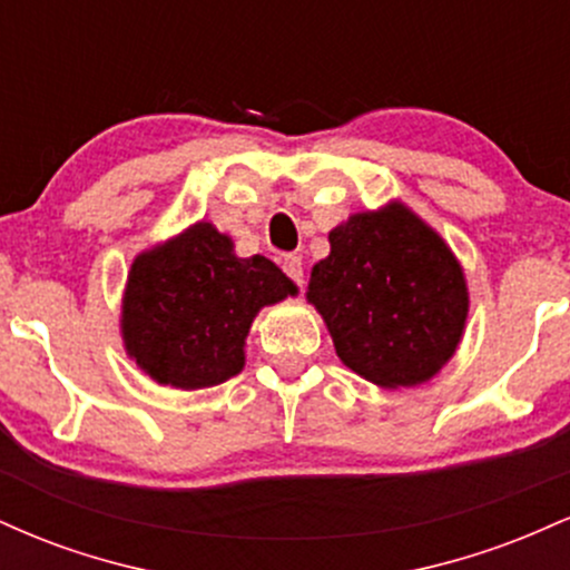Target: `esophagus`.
<instances>
[{
  "mask_svg": "<svg viewBox=\"0 0 570 570\" xmlns=\"http://www.w3.org/2000/svg\"><path fill=\"white\" fill-rule=\"evenodd\" d=\"M281 267H284V273L289 276L294 284L303 286L305 284V273H303V259L294 257V254H286L284 263H281Z\"/></svg>",
  "mask_w": 570,
  "mask_h": 570,
  "instance_id": "obj_1",
  "label": "esophagus"
}]
</instances>
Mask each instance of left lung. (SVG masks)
Here are the masks:
<instances>
[{"mask_svg":"<svg viewBox=\"0 0 570 570\" xmlns=\"http://www.w3.org/2000/svg\"><path fill=\"white\" fill-rule=\"evenodd\" d=\"M307 303L337 356L364 381L426 383L453 358L469 316L463 267L442 235L404 203L353 214L313 265Z\"/></svg>","mask_w":570,"mask_h":570,"instance_id":"1","label":"left lung"}]
</instances>
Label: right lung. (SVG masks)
<instances>
[{"label": "right lung", "instance_id": "add662e5", "mask_svg": "<svg viewBox=\"0 0 570 570\" xmlns=\"http://www.w3.org/2000/svg\"><path fill=\"white\" fill-rule=\"evenodd\" d=\"M297 286L263 254L235 257L212 222H195L166 244L141 252L122 294V343L160 385L212 389L244 370V345L259 307Z\"/></svg>", "mask_w": 570, "mask_h": 570}]
</instances>
